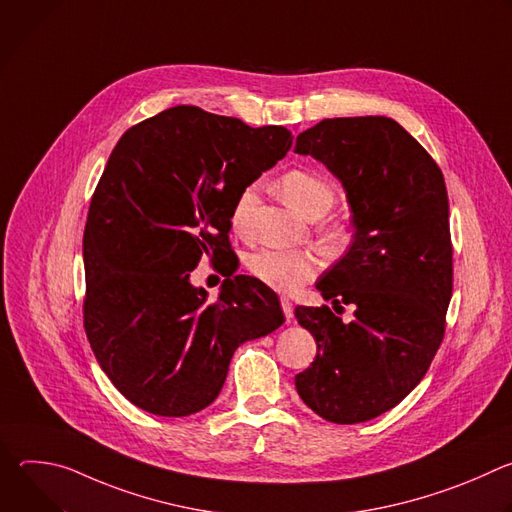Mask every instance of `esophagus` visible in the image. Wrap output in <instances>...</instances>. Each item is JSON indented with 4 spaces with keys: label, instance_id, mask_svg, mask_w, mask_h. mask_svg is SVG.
Masks as SVG:
<instances>
[{
    "label": "esophagus",
    "instance_id": "1",
    "mask_svg": "<svg viewBox=\"0 0 512 512\" xmlns=\"http://www.w3.org/2000/svg\"><path fill=\"white\" fill-rule=\"evenodd\" d=\"M281 310H283V316L287 318V322L294 318V304H291L287 298H281Z\"/></svg>",
    "mask_w": 512,
    "mask_h": 512
}]
</instances>
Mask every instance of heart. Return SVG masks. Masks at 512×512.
<instances>
[{
	"mask_svg": "<svg viewBox=\"0 0 512 512\" xmlns=\"http://www.w3.org/2000/svg\"><path fill=\"white\" fill-rule=\"evenodd\" d=\"M277 190L281 198L298 210L302 216L312 218L316 214H326L336 200V192L332 184L316 172L310 170H289L279 182ZM257 202V186H245L231 210V225L239 235L247 233L249 216ZM249 271L267 287L275 291H294L302 283L314 279L320 269V259L314 251L298 249V251H277V249H261L255 251L247 259Z\"/></svg>",
	"mask_w": 512,
	"mask_h": 512,
	"instance_id": "heart-1",
	"label": "heart"
}]
</instances>
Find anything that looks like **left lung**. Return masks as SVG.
Wrapping results in <instances>:
<instances>
[{"label": "left lung", "instance_id": "8db88e82", "mask_svg": "<svg viewBox=\"0 0 512 512\" xmlns=\"http://www.w3.org/2000/svg\"><path fill=\"white\" fill-rule=\"evenodd\" d=\"M342 184L352 212L348 251L316 289L352 304L296 308L318 354L296 377L302 401L332 423L369 421L401 403L442 344L452 298L450 204L442 170L391 117H336L298 135Z\"/></svg>", "mask_w": 512, "mask_h": 512}]
</instances>
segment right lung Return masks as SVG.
<instances>
[{
    "label": "right lung",
    "instance_id": "right-lung-1",
    "mask_svg": "<svg viewBox=\"0 0 512 512\" xmlns=\"http://www.w3.org/2000/svg\"><path fill=\"white\" fill-rule=\"evenodd\" d=\"M294 135L281 125L178 105L127 129L93 194L83 237L85 330L103 373L135 407L186 417L221 393L235 350L285 318L273 291L227 277L216 302L190 281L223 255L239 192Z\"/></svg>",
    "mask_w": 512,
    "mask_h": 512
}]
</instances>
